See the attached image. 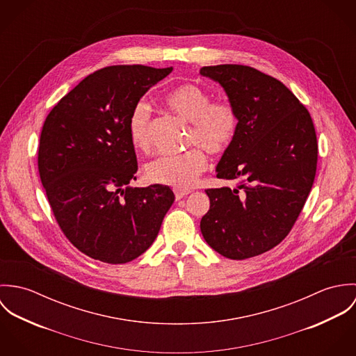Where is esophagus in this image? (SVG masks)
I'll use <instances>...</instances> for the list:
<instances>
[{"mask_svg":"<svg viewBox=\"0 0 356 356\" xmlns=\"http://www.w3.org/2000/svg\"><path fill=\"white\" fill-rule=\"evenodd\" d=\"M174 193H175V199H177V200H181V199H184L185 196H188V195H189V191L175 189V191H174Z\"/></svg>","mask_w":356,"mask_h":356,"instance_id":"obj_1","label":"esophagus"}]
</instances>
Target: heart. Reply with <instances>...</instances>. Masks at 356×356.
Masks as SVG:
<instances>
[{
  "instance_id": "heart-1",
  "label": "heart",
  "mask_w": 356,
  "mask_h": 356,
  "mask_svg": "<svg viewBox=\"0 0 356 356\" xmlns=\"http://www.w3.org/2000/svg\"><path fill=\"white\" fill-rule=\"evenodd\" d=\"M212 93L197 83H184L165 96L168 108L191 123L188 152L160 156L145 165V175L153 184L175 189L191 188L205 171L208 159L202 147L212 156L226 152L238 130V111L229 99L212 100ZM152 109L147 102H137L129 119V134L138 149L151 147Z\"/></svg>"
}]
</instances>
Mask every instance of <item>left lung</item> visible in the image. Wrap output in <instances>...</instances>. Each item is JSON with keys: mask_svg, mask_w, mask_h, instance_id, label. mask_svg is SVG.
Segmentation results:
<instances>
[{"mask_svg": "<svg viewBox=\"0 0 356 356\" xmlns=\"http://www.w3.org/2000/svg\"><path fill=\"white\" fill-rule=\"evenodd\" d=\"M237 106V134L216 177L237 188L207 189L200 229L218 254L243 260L277 247L292 230L312 188L316 133L305 105L278 79L241 64L203 67Z\"/></svg>", "mask_w": 356, "mask_h": 356, "instance_id": "1", "label": "left lung"}]
</instances>
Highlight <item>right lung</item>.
I'll return each instance as SVG.
<instances>
[{
  "label": "right lung",
  "instance_id": "1",
  "mask_svg": "<svg viewBox=\"0 0 356 356\" xmlns=\"http://www.w3.org/2000/svg\"><path fill=\"white\" fill-rule=\"evenodd\" d=\"M172 71L111 65L81 81L42 126L38 171L54 219L82 254L122 264L144 254L174 203L168 186L130 188L138 170L129 119Z\"/></svg>",
  "mask_w": 356,
  "mask_h": 356
}]
</instances>
